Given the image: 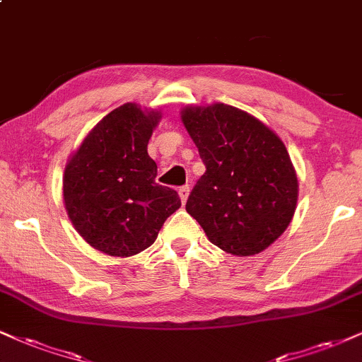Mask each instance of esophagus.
I'll use <instances>...</instances> for the list:
<instances>
[{
  "label": "esophagus",
  "mask_w": 362,
  "mask_h": 362,
  "mask_svg": "<svg viewBox=\"0 0 362 362\" xmlns=\"http://www.w3.org/2000/svg\"><path fill=\"white\" fill-rule=\"evenodd\" d=\"M177 193H180L181 202H182V203H186V199H188V196H189V186H181V188H180V191H177Z\"/></svg>",
  "instance_id": "1"
}]
</instances>
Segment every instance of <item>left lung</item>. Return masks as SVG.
Wrapping results in <instances>:
<instances>
[{"label": "left lung", "mask_w": 362, "mask_h": 362, "mask_svg": "<svg viewBox=\"0 0 362 362\" xmlns=\"http://www.w3.org/2000/svg\"><path fill=\"white\" fill-rule=\"evenodd\" d=\"M181 120L206 171L186 211L223 252L252 257L287 230L298 181L287 147L260 119L238 107L186 105Z\"/></svg>", "instance_id": "left-lung-1"}]
</instances>
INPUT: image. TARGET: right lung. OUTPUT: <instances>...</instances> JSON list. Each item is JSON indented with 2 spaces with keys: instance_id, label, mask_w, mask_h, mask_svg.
Here are the masks:
<instances>
[{
  "instance_id": "right-lung-1",
  "label": "right lung",
  "mask_w": 362,
  "mask_h": 362,
  "mask_svg": "<svg viewBox=\"0 0 362 362\" xmlns=\"http://www.w3.org/2000/svg\"><path fill=\"white\" fill-rule=\"evenodd\" d=\"M160 117L159 109L127 102L99 120L66 160V215L105 255L132 257L151 247L181 206L176 191L154 181L158 166L147 154Z\"/></svg>"
}]
</instances>
